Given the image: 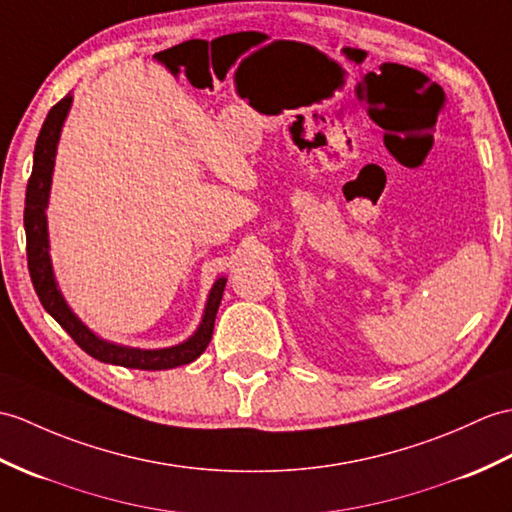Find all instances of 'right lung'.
<instances>
[{
	"label": "right lung",
	"mask_w": 512,
	"mask_h": 512,
	"mask_svg": "<svg viewBox=\"0 0 512 512\" xmlns=\"http://www.w3.org/2000/svg\"><path fill=\"white\" fill-rule=\"evenodd\" d=\"M74 102V95L67 93L65 98L52 106L41 126V133L34 146V163L32 176L26 189V211H23V227H26V246H28V270L34 290L45 312L50 314L82 351H87L91 358L104 364L126 366V368H141V371H165V368H176L194 362L200 358V353L207 349L213 334V323L222 301L224 285L227 277H218L213 281L205 312H202L200 325L187 340L174 344V347L163 349H139L128 347V344H117L95 334L82 323L80 316L71 310L65 296L58 288V281L52 268L50 257V233H47V205H50L52 192V174L56 163V150L65 120Z\"/></svg>",
	"instance_id": "1"
}]
</instances>
